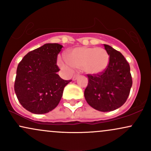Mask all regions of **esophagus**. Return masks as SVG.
Masks as SVG:
<instances>
[{
  "mask_svg": "<svg viewBox=\"0 0 151 151\" xmlns=\"http://www.w3.org/2000/svg\"><path fill=\"white\" fill-rule=\"evenodd\" d=\"M77 78H78V75H74L73 77H72V80H73V81L77 80Z\"/></svg>",
  "mask_w": 151,
  "mask_h": 151,
  "instance_id": "1",
  "label": "esophagus"
}]
</instances>
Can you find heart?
I'll list each match as a JSON object with an SVG mask.
<instances>
[{
  "instance_id": "b5f03b06",
  "label": "heart",
  "mask_w": 151,
  "mask_h": 151,
  "mask_svg": "<svg viewBox=\"0 0 151 151\" xmlns=\"http://www.w3.org/2000/svg\"><path fill=\"white\" fill-rule=\"evenodd\" d=\"M109 63V54L101 47L74 48L67 52V58H60L58 60L59 65L67 72H71L74 67L92 75L104 72Z\"/></svg>"
}]
</instances>
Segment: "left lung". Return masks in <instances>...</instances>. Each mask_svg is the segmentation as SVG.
I'll use <instances>...</instances> for the list:
<instances>
[{
    "label": "left lung",
    "mask_w": 151,
    "mask_h": 151,
    "mask_svg": "<svg viewBox=\"0 0 151 151\" xmlns=\"http://www.w3.org/2000/svg\"><path fill=\"white\" fill-rule=\"evenodd\" d=\"M109 55V63L104 72L87 74L89 82L84 90L86 102L99 111L119 109L127 100L132 86L129 62L120 52L104 45Z\"/></svg>",
    "instance_id": "obj_1"
}]
</instances>
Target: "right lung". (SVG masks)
<instances>
[{"label":"right lung","instance_id":"1","mask_svg":"<svg viewBox=\"0 0 151 151\" xmlns=\"http://www.w3.org/2000/svg\"><path fill=\"white\" fill-rule=\"evenodd\" d=\"M62 45L47 43L32 50L18 64L14 89L23 108L35 114L53 110L71 80H64L57 72L58 55Z\"/></svg>","mask_w":151,"mask_h":151}]
</instances>
